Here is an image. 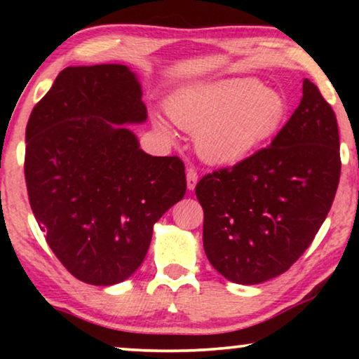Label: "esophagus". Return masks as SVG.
<instances>
[{"mask_svg":"<svg viewBox=\"0 0 359 359\" xmlns=\"http://www.w3.org/2000/svg\"><path fill=\"white\" fill-rule=\"evenodd\" d=\"M186 184H188L189 191H193L196 188V184H198V171H196L193 166H189V168L186 170Z\"/></svg>","mask_w":359,"mask_h":359,"instance_id":"obj_1","label":"esophagus"}]
</instances>
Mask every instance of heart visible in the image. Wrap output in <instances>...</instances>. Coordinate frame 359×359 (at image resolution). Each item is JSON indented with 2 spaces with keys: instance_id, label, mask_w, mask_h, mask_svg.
I'll return each instance as SVG.
<instances>
[{
  "instance_id": "1",
  "label": "heart",
  "mask_w": 359,
  "mask_h": 359,
  "mask_svg": "<svg viewBox=\"0 0 359 359\" xmlns=\"http://www.w3.org/2000/svg\"><path fill=\"white\" fill-rule=\"evenodd\" d=\"M165 107L180 129L196 132V150L212 165L247 158L276 134L286 116L281 93L250 78L184 86L166 100ZM155 127L171 135L165 121L155 119Z\"/></svg>"
}]
</instances>
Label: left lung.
<instances>
[{
	"mask_svg": "<svg viewBox=\"0 0 359 359\" xmlns=\"http://www.w3.org/2000/svg\"><path fill=\"white\" fill-rule=\"evenodd\" d=\"M340 170L335 112L306 78L301 104L269 147L196 186L210 264L237 284L287 271L325 220Z\"/></svg>",
	"mask_w": 359,
	"mask_h": 359,
	"instance_id": "left-lung-1",
	"label": "left lung"
}]
</instances>
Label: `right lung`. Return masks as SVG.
I'll use <instances>...</instances> for the list:
<instances>
[{"mask_svg": "<svg viewBox=\"0 0 359 359\" xmlns=\"http://www.w3.org/2000/svg\"><path fill=\"white\" fill-rule=\"evenodd\" d=\"M147 121L129 67H67L26 127L31 209L63 266L93 286L130 278L154 225L186 193L178 156H151L127 124Z\"/></svg>", "mask_w": 359, "mask_h": 359, "instance_id": "1", "label": "right lung"}]
</instances>
